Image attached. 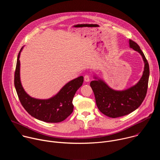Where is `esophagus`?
I'll list each match as a JSON object with an SVG mask.
<instances>
[{
	"mask_svg": "<svg viewBox=\"0 0 160 160\" xmlns=\"http://www.w3.org/2000/svg\"><path fill=\"white\" fill-rule=\"evenodd\" d=\"M84 81L85 82H88L90 81V76L88 75H85L84 76Z\"/></svg>",
	"mask_w": 160,
	"mask_h": 160,
	"instance_id": "esophagus-1",
	"label": "esophagus"
}]
</instances>
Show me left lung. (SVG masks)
I'll return each instance as SVG.
<instances>
[{
	"label": "left lung",
	"instance_id": "left-lung-1",
	"mask_svg": "<svg viewBox=\"0 0 160 160\" xmlns=\"http://www.w3.org/2000/svg\"><path fill=\"white\" fill-rule=\"evenodd\" d=\"M129 47L138 52L144 62V71L139 81L135 85L122 90L111 88L102 79L94 76V80L90 82L97 106L99 111L110 118L123 117L138 109L143 102L147 93L149 66L148 62L138 44L129 40Z\"/></svg>",
	"mask_w": 160,
	"mask_h": 160
}]
</instances>
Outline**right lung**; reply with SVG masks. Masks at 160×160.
I'll list each match as a JSON object with an SVG mask.
<instances>
[{"label": "right lung", "instance_id": "obj_1", "mask_svg": "<svg viewBox=\"0 0 160 160\" xmlns=\"http://www.w3.org/2000/svg\"><path fill=\"white\" fill-rule=\"evenodd\" d=\"M18 56L14 75V86L19 99L30 115L35 118L48 123H58L64 120L73 111L72 103L77 90L82 85L83 77L80 76L65 84L53 97L47 99H36L29 96L22 86L20 80L19 57Z\"/></svg>", "mask_w": 160, "mask_h": 160}]
</instances>
